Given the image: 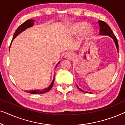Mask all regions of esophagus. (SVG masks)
Returning <instances> with one entry per match:
<instances>
[{
	"mask_svg": "<svg viewBox=\"0 0 125 125\" xmlns=\"http://www.w3.org/2000/svg\"><path fill=\"white\" fill-rule=\"evenodd\" d=\"M65 57L66 59H72V58L73 57V54L71 53H66L65 54Z\"/></svg>",
	"mask_w": 125,
	"mask_h": 125,
	"instance_id": "esophagus-1",
	"label": "esophagus"
}]
</instances>
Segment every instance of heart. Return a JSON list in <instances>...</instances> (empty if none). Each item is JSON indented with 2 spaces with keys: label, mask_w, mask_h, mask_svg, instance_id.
<instances>
[{
  "label": "heart",
  "mask_w": 125,
  "mask_h": 125,
  "mask_svg": "<svg viewBox=\"0 0 125 125\" xmlns=\"http://www.w3.org/2000/svg\"><path fill=\"white\" fill-rule=\"evenodd\" d=\"M88 24L85 22H77L73 24L72 25V30L75 33H79L84 30L83 33L85 36H90L93 33V30L92 28H88Z\"/></svg>",
  "instance_id": "heart-1"
}]
</instances>
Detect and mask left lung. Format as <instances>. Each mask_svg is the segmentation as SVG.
Segmentation results:
<instances>
[{"label": "left lung", "mask_w": 125, "mask_h": 125, "mask_svg": "<svg viewBox=\"0 0 125 125\" xmlns=\"http://www.w3.org/2000/svg\"><path fill=\"white\" fill-rule=\"evenodd\" d=\"M98 24L100 27V32H99V34H100V35H107L109 36H110L111 38L113 39L114 42H115L116 47H117L118 52V43L117 39L116 38L115 35H114L113 32L112 30H111L110 27L106 23H105V22L104 21H101V20H99ZM76 86L80 91L85 92V91H83V90H82L80 88H79V87H78L77 85ZM85 93H87V92H85Z\"/></svg>", "instance_id": "left-lung-1"}]
</instances>
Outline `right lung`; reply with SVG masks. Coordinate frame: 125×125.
<instances>
[{
	"label": "right lung",
	"instance_id": "1",
	"mask_svg": "<svg viewBox=\"0 0 125 125\" xmlns=\"http://www.w3.org/2000/svg\"><path fill=\"white\" fill-rule=\"evenodd\" d=\"M33 21H34V20H27V21H25V22H24L22 24L20 25V26L18 27V29H17L16 31H15L14 35H13V36L12 40V41H11V44L12 42L13 39H14L15 37L17 36H18V35H19L20 33H21L22 32L24 31H25L27 28H30V27H31L33 26V25L34 24ZM10 46H11V45H10ZM59 63H60V61L58 62V64L56 65V67L57 66V65L59 64ZM54 77L53 78V81L52 82V83H51V85H49L48 88L44 89H42V90H30V91L25 90V92H28V93H31V94H42L44 93H46V92H49V90L51 89V88H52L53 85V83H54Z\"/></svg>",
	"mask_w": 125,
	"mask_h": 125
}]
</instances>
